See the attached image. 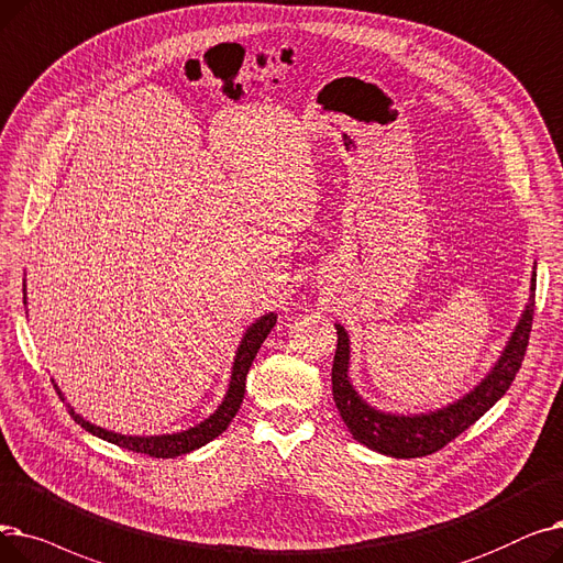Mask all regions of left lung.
<instances>
[{
	"mask_svg": "<svg viewBox=\"0 0 563 563\" xmlns=\"http://www.w3.org/2000/svg\"><path fill=\"white\" fill-rule=\"evenodd\" d=\"M537 263L531 271L529 300L490 371L467 394L428 412H389L371 406L351 380V336L341 323L336 328V355L332 364V396L351 435L371 451L391 459H419L442 449L453 438L484 417L511 387L525 360L533 320Z\"/></svg>",
	"mask_w": 563,
	"mask_h": 563,
	"instance_id": "1",
	"label": "left lung"
}]
</instances>
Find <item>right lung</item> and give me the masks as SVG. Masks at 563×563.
<instances>
[{"label":"right lung","instance_id":"1","mask_svg":"<svg viewBox=\"0 0 563 563\" xmlns=\"http://www.w3.org/2000/svg\"><path fill=\"white\" fill-rule=\"evenodd\" d=\"M24 290V307H26V279L22 284ZM277 323V313L275 311H267L263 316H258L254 323L245 330L243 339L238 343V351L233 357V366H231V378H229V387L227 394L222 398V404L212 410L203 421L185 428V431H176V433H163V435H123V433H114V431H107L102 426L91 423L89 419H85L79 412H75V408L70 404H66L68 412L73 415V419L89 431L91 435L104 440V442H112L121 449L128 451H137V453H146V456L153 459H176V456H185V453H190L195 449H201L203 444L212 442L218 435H222L229 423L233 421L235 412L243 406V398H245V380H247V373L250 366L258 353L261 343L265 341V336L271 334V330ZM55 383V378H52ZM62 400H66L64 391L59 389V385L55 383Z\"/></svg>","mask_w":563,"mask_h":563}]
</instances>
